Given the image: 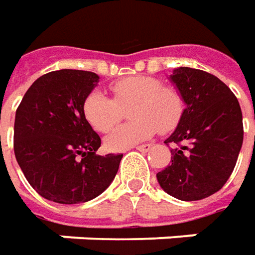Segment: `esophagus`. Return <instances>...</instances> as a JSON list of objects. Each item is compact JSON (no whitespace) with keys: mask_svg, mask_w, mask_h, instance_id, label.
Instances as JSON below:
<instances>
[{"mask_svg":"<svg viewBox=\"0 0 255 255\" xmlns=\"http://www.w3.org/2000/svg\"><path fill=\"white\" fill-rule=\"evenodd\" d=\"M152 147H153V144H150V143H146V144H139V146H136V150L146 153V152H149Z\"/></svg>","mask_w":255,"mask_h":255,"instance_id":"esophagus-1","label":"esophagus"}]
</instances>
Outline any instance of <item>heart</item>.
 <instances>
[{"mask_svg":"<svg viewBox=\"0 0 255 255\" xmlns=\"http://www.w3.org/2000/svg\"><path fill=\"white\" fill-rule=\"evenodd\" d=\"M113 99L102 92H92L84 102L85 119L95 130L108 133L122 121L123 109H129V119L108 139L106 146L122 150L152 137L157 130L170 132L181 119L184 102L181 95L162 81L147 75H134L111 85Z\"/></svg>","mask_w":255,"mask_h":255,"instance_id":"obj_1","label":"heart"}]
</instances>
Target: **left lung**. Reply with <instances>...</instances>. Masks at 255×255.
Returning a JSON list of instances; mask_svg holds the SVG:
<instances>
[{
  "instance_id": "obj_1",
  "label": "left lung",
  "mask_w": 255,
  "mask_h": 255,
  "mask_svg": "<svg viewBox=\"0 0 255 255\" xmlns=\"http://www.w3.org/2000/svg\"><path fill=\"white\" fill-rule=\"evenodd\" d=\"M170 79L186 109L164 140L174 147L157 181L179 200H201L220 190L234 170L244 136L240 103L227 85L200 69L180 66Z\"/></svg>"
}]
</instances>
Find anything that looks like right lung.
Segmentation results:
<instances>
[{
	"instance_id": "obj_1",
	"label": "right lung",
	"mask_w": 255,
	"mask_h": 255,
	"mask_svg": "<svg viewBox=\"0 0 255 255\" xmlns=\"http://www.w3.org/2000/svg\"><path fill=\"white\" fill-rule=\"evenodd\" d=\"M99 82L89 71L61 69L38 78L15 113L14 152L39 196L61 204L95 199L115 179L123 154L99 156L101 137L84 102Z\"/></svg>"
}]
</instances>
